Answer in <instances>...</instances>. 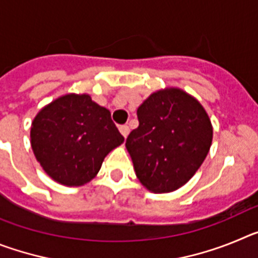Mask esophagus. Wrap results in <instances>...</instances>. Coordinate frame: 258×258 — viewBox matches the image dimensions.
<instances>
[{"instance_id":"obj_1","label":"esophagus","mask_w":258,"mask_h":258,"mask_svg":"<svg viewBox=\"0 0 258 258\" xmlns=\"http://www.w3.org/2000/svg\"><path fill=\"white\" fill-rule=\"evenodd\" d=\"M118 131H120V133L122 134V137H124V138H126L127 134H129V132H131V129H129V126H127V125H121V126L118 127Z\"/></svg>"}]
</instances>
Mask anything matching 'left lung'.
Masks as SVG:
<instances>
[{
  "mask_svg": "<svg viewBox=\"0 0 258 258\" xmlns=\"http://www.w3.org/2000/svg\"><path fill=\"white\" fill-rule=\"evenodd\" d=\"M140 125L126 138V150L141 183L166 194L187 183L206 160L213 126L197 98L179 88L154 92L137 109Z\"/></svg>",
  "mask_w": 258,
  "mask_h": 258,
  "instance_id": "left-lung-1",
  "label": "left lung"
}]
</instances>
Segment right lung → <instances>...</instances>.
Segmentation results:
<instances>
[{
    "instance_id": "obj_1",
    "label": "right lung",
    "mask_w": 258,
    "mask_h": 258,
    "mask_svg": "<svg viewBox=\"0 0 258 258\" xmlns=\"http://www.w3.org/2000/svg\"><path fill=\"white\" fill-rule=\"evenodd\" d=\"M124 142L111 112L89 94H64L38 111L31 125V146L50 178L70 187L84 186L104 157Z\"/></svg>"
}]
</instances>
